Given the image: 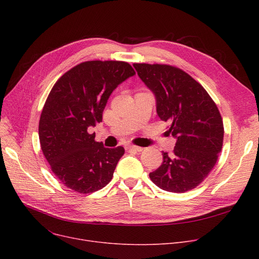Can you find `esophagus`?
Listing matches in <instances>:
<instances>
[{"label": "esophagus", "instance_id": "1", "mask_svg": "<svg viewBox=\"0 0 259 259\" xmlns=\"http://www.w3.org/2000/svg\"><path fill=\"white\" fill-rule=\"evenodd\" d=\"M126 149H129V150L138 151V152L143 151V148H142V147H138V146H134V145H127V146H126Z\"/></svg>", "mask_w": 259, "mask_h": 259}]
</instances>
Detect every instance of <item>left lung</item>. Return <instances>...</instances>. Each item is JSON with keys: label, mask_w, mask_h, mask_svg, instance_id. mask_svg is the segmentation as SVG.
<instances>
[{"label": "left lung", "mask_w": 259, "mask_h": 259, "mask_svg": "<svg viewBox=\"0 0 259 259\" xmlns=\"http://www.w3.org/2000/svg\"><path fill=\"white\" fill-rule=\"evenodd\" d=\"M156 99L159 118L176 139L171 154L149 174L168 192L184 193L197 187L215 166L224 142L223 118L209 93L191 75L164 64H133Z\"/></svg>", "instance_id": "8db88e82"}]
</instances>
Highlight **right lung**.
Here are the masks:
<instances>
[{
    "mask_svg": "<svg viewBox=\"0 0 259 259\" xmlns=\"http://www.w3.org/2000/svg\"><path fill=\"white\" fill-rule=\"evenodd\" d=\"M134 74L126 62L87 61L52 87L39 117L38 138L52 172L67 188L87 194L112 180L125 149L105 148L88 128L102 121L112 91Z\"/></svg>",
    "mask_w": 259,
    "mask_h": 259,
    "instance_id": "obj_1",
    "label": "right lung"
}]
</instances>
